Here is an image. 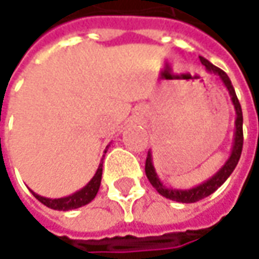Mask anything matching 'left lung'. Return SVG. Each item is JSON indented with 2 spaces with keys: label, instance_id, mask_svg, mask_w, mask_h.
I'll return each instance as SVG.
<instances>
[{
  "label": "left lung",
  "instance_id": "1",
  "mask_svg": "<svg viewBox=\"0 0 259 259\" xmlns=\"http://www.w3.org/2000/svg\"><path fill=\"white\" fill-rule=\"evenodd\" d=\"M201 58V63L205 66V68L208 70V73L210 74H217L219 77V80L222 81V84L225 85V89L228 90V94L231 97L232 106L235 109V129H234V142H232V147H231V155L228 156L227 162L219 167L215 174L210 176L209 179L203 181L199 185L189 188V189H179V188H167L163 185V182L160 181V178L157 176L156 169L153 165V157H152V150L147 152L146 163H145V172H146L147 179L149 182L152 183V186L156 189L162 196H165L170 201L182 202V203H193L198 202L212 195L213 192L218 189L222 183L227 181L228 178L231 176V174L234 172V169L238 165V160L241 157V152H242V145H244V135H242V110H241V104L238 102L235 90L232 87V83L229 80V77L225 71H222L221 68L215 67L210 61H208L206 58Z\"/></svg>",
  "mask_w": 259,
  "mask_h": 259
}]
</instances>
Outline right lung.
<instances>
[{
    "mask_svg": "<svg viewBox=\"0 0 259 259\" xmlns=\"http://www.w3.org/2000/svg\"><path fill=\"white\" fill-rule=\"evenodd\" d=\"M109 146H110V145L106 146L104 155H106ZM104 155H103L102 160H100V165L97 167V170H96V174H94L93 178L89 181V183H87L85 186H83L81 189H78V191L74 192V193L67 195V196H63V198H56V199L41 196L38 193H35V192L31 191L32 195H34L41 203H44L46 206H49L51 209L56 210L77 209V208H81V206H84L87 203H90V202L96 198V195H97V192H99V188H100V183H102L103 159H104Z\"/></svg>",
    "mask_w": 259,
    "mask_h": 259,
    "instance_id": "right-lung-1",
    "label": "right lung"
}]
</instances>
